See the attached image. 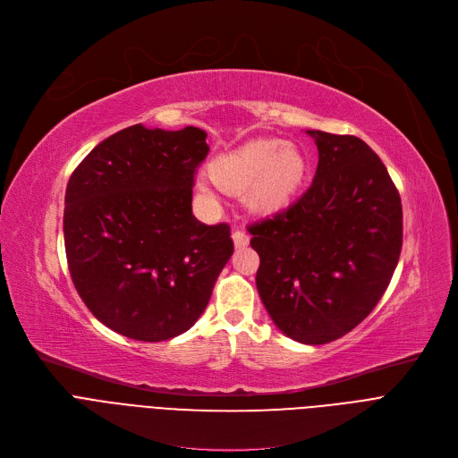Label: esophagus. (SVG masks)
Segmentation results:
<instances>
[{"mask_svg": "<svg viewBox=\"0 0 458 458\" xmlns=\"http://www.w3.org/2000/svg\"><path fill=\"white\" fill-rule=\"evenodd\" d=\"M232 239H233L235 249H245V247L249 245V241H250L249 233H245L242 230H235V232L232 233Z\"/></svg>", "mask_w": 458, "mask_h": 458, "instance_id": "34e87169", "label": "esophagus"}]
</instances>
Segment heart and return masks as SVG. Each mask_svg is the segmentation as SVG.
Masks as SVG:
<instances>
[{
	"instance_id": "obj_1",
	"label": "heart",
	"mask_w": 458,
	"mask_h": 458,
	"mask_svg": "<svg viewBox=\"0 0 458 458\" xmlns=\"http://www.w3.org/2000/svg\"><path fill=\"white\" fill-rule=\"evenodd\" d=\"M216 184L228 191L249 188L247 200L259 213L284 209L308 174V158L303 150L278 138H258L219 155L209 165ZM200 190L209 193L208 182Z\"/></svg>"
}]
</instances>
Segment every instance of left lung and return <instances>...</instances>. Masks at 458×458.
Masks as SVG:
<instances>
[{
  "mask_svg": "<svg viewBox=\"0 0 458 458\" xmlns=\"http://www.w3.org/2000/svg\"><path fill=\"white\" fill-rule=\"evenodd\" d=\"M318 148L311 188L249 226L256 285L287 337L326 344L367 318L403 242L402 199L376 152L355 136L308 131Z\"/></svg>",
  "mask_w": 458,
  "mask_h": 458,
  "instance_id": "8db88e82",
  "label": "left lung"
}]
</instances>
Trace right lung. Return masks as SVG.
<instances>
[{"mask_svg":"<svg viewBox=\"0 0 458 458\" xmlns=\"http://www.w3.org/2000/svg\"><path fill=\"white\" fill-rule=\"evenodd\" d=\"M206 132L132 125L89 150L66 188L64 245L73 285L99 322L160 343L206 310L233 254L226 223L191 211Z\"/></svg>","mask_w":458,"mask_h":458,"instance_id":"right-lung-1","label":"right lung"}]
</instances>
